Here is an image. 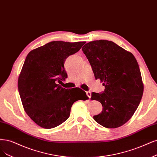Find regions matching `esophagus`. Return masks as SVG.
Instances as JSON below:
<instances>
[{"label": "esophagus", "instance_id": "34e87169", "mask_svg": "<svg viewBox=\"0 0 157 157\" xmlns=\"http://www.w3.org/2000/svg\"><path fill=\"white\" fill-rule=\"evenodd\" d=\"M86 95H87V96L89 97V98H90L91 97V93L90 92V91H86Z\"/></svg>", "mask_w": 157, "mask_h": 157}]
</instances>
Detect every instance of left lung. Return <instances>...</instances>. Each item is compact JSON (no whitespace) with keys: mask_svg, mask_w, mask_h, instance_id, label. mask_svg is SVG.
Wrapping results in <instances>:
<instances>
[{"mask_svg":"<svg viewBox=\"0 0 157 157\" xmlns=\"http://www.w3.org/2000/svg\"><path fill=\"white\" fill-rule=\"evenodd\" d=\"M82 50L95 78L100 79L105 88L102 94H91V100L98 101L103 107L94 119L109 128L124 125L136 110L144 92L136 58L131 52L108 40L90 41Z\"/></svg>","mask_w":157,"mask_h":157,"instance_id":"obj_1","label":"left lung"}]
</instances>
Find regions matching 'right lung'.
I'll return each mask as SVG.
<instances>
[{
	"label": "right lung",
	"mask_w": 157,
	"mask_h": 157,
	"mask_svg": "<svg viewBox=\"0 0 157 157\" xmlns=\"http://www.w3.org/2000/svg\"><path fill=\"white\" fill-rule=\"evenodd\" d=\"M85 44L51 41L27 55L18 78V90L25 111L40 127L60 125L69 118L75 101L88 99L83 90L78 94L58 84L67 77L64 69L66 58Z\"/></svg>",
	"instance_id": "right-lung-1"
}]
</instances>
